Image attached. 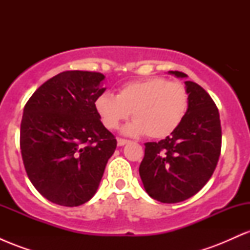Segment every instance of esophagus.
<instances>
[{
    "label": "esophagus",
    "instance_id": "1",
    "mask_svg": "<svg viewBox=\"0 0 250 250\" xmlns=\"http://www.w3.org/2000/svg\"><path fill=\"white\" fill-rule=\"evenodd\" d=\"M128 142H129L128 140H125V139H117V146H120V147H122V146L127 145Z\"/></svg>",
    "mask_w": 250,
    "mask_h": 250
}]
</instances>
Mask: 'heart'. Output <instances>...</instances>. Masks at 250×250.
Here are the masks:
<instances>
[{
    "label": "heart",
    "instance_id": "obj_1",
    "mask_svg": "<svg viewBox=\"0 0 250 250\" xmlns=\"http://www.w3.org/2000/svg\"><path fill=\"white\" fill-rule=\"evenodd\" d=\"M188 102L185 84L149 77L122 85L116 96L102 94L96 99L95 108L108 129H116L131 113L134 122L125 128V134L145 133L149 139H165L182 123Z\"/></svg>",
    "mask_w": 250,
    "mask_h": 250
}]
</instances>
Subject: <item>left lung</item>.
<instances>
[{"label":"left lung","instance_id":"obj_1","mask_svg":"<svg viewBox=\"0 0 250 250\" xmlns=\"http://www.w3.org/2000/svg\"><path fill=\"white\" fill-rule=\"evenodd\" d=\"M187 77L181 71H169ZM189 102L187 114L170 136L145 143L140 176L146 191L163 203L185 201L205 187L221 154L222 131L219 109L197 83L186 81Z\"/></svg>","mask_w":250,"mask_h":250}]
</instances>
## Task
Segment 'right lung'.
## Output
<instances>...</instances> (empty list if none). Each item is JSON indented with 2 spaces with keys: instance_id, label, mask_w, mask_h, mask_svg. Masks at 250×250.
I'll use <instances>...</instances> for the list:
<instances>
[{
  "instance_id": "right-lung-1",
  "label": "right lung",
  "mask_w": 250,
  "mask_h": 250,
  "mask_svg": "<svg viewBox=\"0 0 250 250\" xmlns=\"http://www.w3.org/2000/svg\"><path fill=\"white\" fill-rule=\"evenodd\" d=\"M104 75L68 70L36 89L25 103L20 147L28 177L53 203L76 207L99 188L116 139L97 114Z\"/></svg>"
}]
</instances>
